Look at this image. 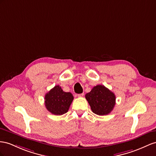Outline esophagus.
I'll return each mask as SVG.
<instances>
[{
  "mask_svg": "<svg viewBox=\"0 0 156 156\" xmlns=\"http://www.w3.org/2000/svg\"><path fill=\"white\" fill-rule=\"evenodd\" d=\"M83 94H78V98H82V97H83Z\"/></svg>",
  "mask_w": 156,
  "mask_h": 156,
  "instance_id": "esophagus-1",
  "label": "esophagus"
}]
</instances>
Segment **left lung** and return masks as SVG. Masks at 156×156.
Returning a JSON list of instances; mask_svg holds the SVG:
<instances>
[{"label":"left lung","instance_id":"8db88e82","mask_svg":"<svg viewBox=\"0 0 156 156\" xmlns=\"http://www.w3.org/2000/svg\"><path fill=\"white\" fill-rule=\"evenodd\" d=\"M85 98L92 112L98 115H106L113 111L116 97L113 92L103 85L94 86Z\"/></svg>","mask_w":156,"mask_h":156}]
</instances>
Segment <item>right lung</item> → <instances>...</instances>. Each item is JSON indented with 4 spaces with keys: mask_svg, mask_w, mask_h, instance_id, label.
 Returning a JSON list of instances; mask_svg holds the SVG:
<instances>
[{
    "mask_svg": "<svg viewBox=\"0 0 156 156\" xmlns=\"http://www.w3.org/2000/svg\"><path fill=\"white\" fill-rule=\"evenodd\" d=\"M74 99L70 92L64 91L61 86H55L45 95V105L52 114L61 115L68 112Z\"/></svg>",
    "mask_w": 156,
    "mask_h": 156,
    "instance_id": "obj_1",
    "label": "right lung"
}]
</instances>
